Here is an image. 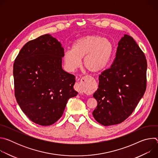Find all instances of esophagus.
Here are the masks:
<instances>
[{
  "label": "esophagus",
  "mask_w": 158,
  "mask_h": 158,
  "mask_svg": "<svg viewBox=\"0 0 158 158\" xmlns=\"http://www.w3.org/2000/svg\"><path fill=\"white\" fill-rule=\"evenodd\" d=\"M83 80H84V79H82L81 81L77 83L74 87L75 89L77 90L80 94H82L84 92V88H83Z\"/></svg>",
  "instance_id": "esophagus-1"
}]
</instances>
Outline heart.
<instances>
[{"label": "heart", "instance_id": "heart-1", "mask_svg": "<svg viewBox=\"0 0 158 158\" xmlns=\"http://www.w3.org/2000/svg\"><path fill=\"white\" fill-rule=\"evenodd\" d=\"M114 51L112 42L98 35H86L77 39L72 49L66 50L64 59L66 67L73 71L81 65V59L85 68L91 73H98L108 64Z\"/></svg>", "mask_w": 158, "mask_h": 158}]
</instances>
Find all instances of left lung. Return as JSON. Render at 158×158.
I'll return each mask as SVG.
<instances>
[{"mask_svg": "<svg viewBox=\"0 0 158 158\" xmlns=\"http://www.w3.org/2000/svg\"><path fill=\"white\" fill-rule=\"evenodd\" d=\"M147 61L133 38L125 34L118 42L116 58L110 68L99 76L93 94L98 102L93 115L108 126L126 119L134 111L146 89Z\"/></svg>", "mask_w": 158, "mask_h": 158, "instance_id": "left-lung-1", "label": "left lung"}]
</instances>
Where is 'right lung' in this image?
Returning <instances> with one entry per match:
<instances>
[{
    "instance_id": "add662e5",
    "label": "right lung",
    "mask_w": 158,
    "mask_h": 158,
    "mask_svg": "<svg viewBox=\"0 0 158 158\" xmlns=\"http://www.w3.org/2000/svg\"><path fill=\"white\" fill-rule=\"evenodd\" d=\"M64 48L56 38L45 34L27 42L15 59V96L31 121L50 126L64 113L67 101L78 93L75 76L62 68Z\"/></svg>"
}]
</instances>
